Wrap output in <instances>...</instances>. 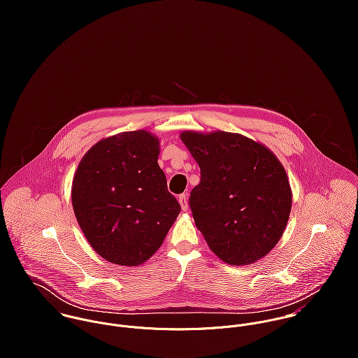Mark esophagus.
Wrapping results in <instances>:
<instances>
[{
    "mask_svg": "<svg viewBox=\"0 0 358 358\" xmlns=\"http://www.w3.org/2000/svg\"><path fill=\"white\" fill-rule=\"evenodd\" d=\"M179 204H180L183 210H187V209H189V203H187L186 194H180V196H179Z\"/></svg>",
    "mask_w": 358,
    "mask_h": 358,
    "instance_id": "obj_1",
    "label": "esophagus"
}]
</instances>
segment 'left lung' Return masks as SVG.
Listing matches in <instances>:
<instances>
[{
    "label": "left lung",
    "instance_id": "obj_1",
    "mask_svg": "<svg viewBox=\"0 0 358 358\" xmlns=\"http://www.w3.org/2000/svg\"><path fill=\"white\" fill-rule=\"evenodd\" d=\"M201 180L189 205L206 244L223 262L251 264L281 238L292 193L284 166L267 148L223 131L183 132Z\"/></svg>",
    "mask_w": 358,
    "mask_h": 358
}]
</instances>
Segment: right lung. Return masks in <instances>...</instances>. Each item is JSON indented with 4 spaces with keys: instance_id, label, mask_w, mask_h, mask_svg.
<instances>
[{
    "instance_id": "right-lung-1",
    "label": "right lung",
    "mask_w": 358,
    "mask_h": 358,
    "mask_svg": "<svg viewBox=\"0 0 358 358\" xmlns=\"http://www.w3.org/2000/svg\"><path fill=\"white\" fill-rule=\"evenodd\" d=\"M158 154L152 134L124 132L98 142L77 168L71 187L76 217L92 248L111 263L146 262L180 212Z\"/></svg>"
}]
</instances>
